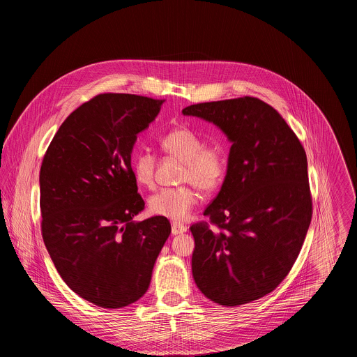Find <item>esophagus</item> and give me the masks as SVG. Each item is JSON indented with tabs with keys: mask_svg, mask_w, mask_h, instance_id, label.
<instances>
[{
	"mask_svg": "<svg viewBox=\"0 0 357 357\" xmlns=\"http://www.w3.org/2000/svg\"><path fill=\"white\" fill-rule=\"evenodd\" d=\"M187 231V227L178 222H172V234L173 235H178V234H184Z\"/></svg>",
	"mask_w": 357,
	"mask_h": 357,
	"instance_id": "34e87169",
	"label": "esophagus"
}]
</instances>
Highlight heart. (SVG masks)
I'll return each mask as SVG.
<instances>
[{"mask_svg": "<svg viewBox=\"0 0 357 357\" xmlns=\"http://www.w3.org/2000/svg\"><path fill=\"white\" fill-rule=\"evenodd\" d=\"M159 143L165 153L183 162L178 183L191 184L204 194H210L221 185L228 170V155L221 146L206 144L199 133L185 126L167 132ZM155 163L156 156L147 150L133 156L132 170L140 185H153ZM191 185L155 192L149 201L151 213L176 221L185 220L199 201L198 192Z\"/></svg>", "mask_w": 357, "mask_h": 357, "instance_id": "heart-1", "label": "heart"}]
</instances>
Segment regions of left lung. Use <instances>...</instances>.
Returning <instances> with one entry per match:
<instances>
[{
  "label": "left lung",
  "mask_w": 357,
  "mask_h": 357,
  "mask_svg": "<svg viewBox=\"0 0 357 357\" xmlns=\"http://www.w3.org/2000/svg\"><path fill=\"white\" fill-rule=\"evenodd\" d=\"M184 115L217 125L232 142L221 191L191 227L192 275L204 296L243 305L291 271L312 218L307 160L280 114L257 98L198 102Z\"/></svg>",
  "instance_id": "left-lung-1"
}]
</instances>
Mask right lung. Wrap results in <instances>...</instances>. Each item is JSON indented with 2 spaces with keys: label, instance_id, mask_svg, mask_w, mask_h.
<instances>
[{
  "label": "right lung",
  "instance_id": "1",
  "mask_svg": "<svg viewBox=\"0 0 357 357\" xmlns=\"http://www.w3.org/2000/svg\"><path fill=\"white\" fill-rule=\"evenodd\" d=\"M163 102L98 95L67 116L44 155V243L66 284L95 305L116 309L142 298L170 235L166 217L133 221L144 201L130 153Z\"/></svg>",
  "mask_w": 357,
  "mask_h": 357
}]
</instances>
